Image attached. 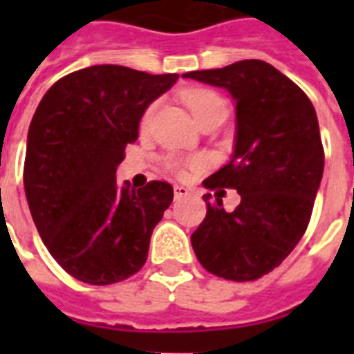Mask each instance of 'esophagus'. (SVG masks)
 I'll use <instances>...</instances> for the list:
<instances>
[{
	"mask_svg": "<svg viewBox=\"0 0 354 354\" xmlns=\"http://www.w3.org/2000/svg\"><path fill=\"white\" fill-rule=\"evenodd\" d=\"M191 194V189H187L185 185H174V198L180 200V198H185Z\"/></svg>",
	"mask_w": 354,
	"mask_h": 354,
	"instance_id": "34e87169",
	"label": "esophagus"
}]
</instances>
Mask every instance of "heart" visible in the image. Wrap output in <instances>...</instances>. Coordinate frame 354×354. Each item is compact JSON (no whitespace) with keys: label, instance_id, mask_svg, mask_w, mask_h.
<instances>
[{"label":"heart","instance_id":"heart-1","mask_svg":"<svg viewBox=\"0 0 354 354\" xmlns=\"http://www.w3.org/2000/svg\"><path fill=\"white\" fill-rule=\"evenodd\" d=\"M187 104L191 108V112H193L194 119L196 121H202L204 118L211 115V113H216V112H226V102L222 99L216 91H211V90H194L189 93L187 97ZM150 113H152V106L147 110L145 113L143 121L147 122L150 119ZM200 161L198 160H178V158H167L165 160V165L171 169V171H176V172H182L185 167H194L198 165Z\"/></svg>","mask_w":354,"mask_h":354}]
</instances>
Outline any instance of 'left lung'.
I'll return each mask as SVG.
<instances>
[{
	"instance_id": "8db88e82",
	"label": "left lung",
	"mask_w": 354,
	"mask_h": 354,
	"mask_svg": "<svg viewBox=\"0 0 354 354\" xmlns=\"http://www.w3.org/2000/svg\"><path fill=\"white\" fill-rule=\"evenodd\" d=\"M185 79L230 91L235 101V149L205 189L230 187L241 204L207 205L191 235L200 264L230 281H255L279 266L307 230L324 176V147L313 102L299 86L263 60L189 71ZM218 194V193H216Z\"/></svg>"
}]
</instances>
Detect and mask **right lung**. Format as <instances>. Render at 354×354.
Returning a JSON list of instances; mask_svg holds the SVG:
<instances>
[{"mask_svg":"<svg viewBox=\"0 0 354 354\" xmlns=\"http://www.w3.org/2000/svg\"><path fill=\"white\" fill-rule=\"evenodd\" d=\"M176 73L150 75L102 64L47 90L27 136L24 187L30 215L55 261L75 279L112 285L141 270L150 235L172 202V185L115 182L128 143Z\"/></svg>","mask_w":354,"mask_h":354,"instance_id":"right-lung-1","label":"right lung"}]
</instances>
